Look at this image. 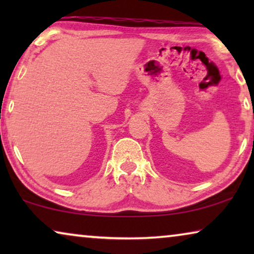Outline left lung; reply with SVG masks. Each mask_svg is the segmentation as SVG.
Returning a JSON list of instances; mask_svg holds the SVG:
<instances>
[{"label": "left lung", "instance_id": "1", "mask_svg": "<svg viewBox=\"0 0 254 254\" xmlns=\"http://www.w3.org/2000/svg\"><path fill=\"white\" fill-rule=\"evenodd\" d=\"M253 118H254V111H253ZM254 137V136H253ZM253 141H254V138H253Z\"/></svg>", "mask_w": 254, "mask_h": 254}]
</instances>
